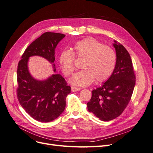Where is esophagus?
I'll return each mask as SVG.
<instances>
[{
	"label": "esophagus",
	"instance_id": "1",
	"mask_svg": "<svg viewBox=\"0 0 153 153\" xmlns=\"http://www.w3.org/2000/svg\"><path fill=\"white\" fill-rule=\"evenodd\" d=\"M81 88L80 87H71V91L72 92H76V91H80Z\"/></svg>",
	"mask_w": 153,
	"mask_h": 153
}]
</instances>
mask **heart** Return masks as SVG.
<instances>
[{"label": "heart", "mask_w": 153, "mask_h": 153, "mask_svg": "<svg viewBox=\"0 0 153 153\" xmlns=\"http://www.w3.org/2000/svg\"><path fill=\"white\" fill-rule=\"evenodd\" d=\"M84 59L83 70L75 74L70 80L72 85L84 87L93 83L106 80L112 75L116 64V54L108 46L93 38L78 41L73 51L63 50L59 57V64L66 76L71 75L75 69V57Z\"/></svg>", "instance_id": "1"}]
</instances>
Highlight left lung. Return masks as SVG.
Wrapping results in <instances>:
<instances>
[{"label":"left lung","instance_id":"obj_1","mask_svg":"<svg viewBox=\"0 0 153 153\" xmlns=\"http://www.w3.org/2000/svg\"><path fill=\"white\" fill-rule=\"evenodd\" d=\"M116 64L108 79L92 91L87 103L89 112L101 121H108L117 117L131 100L135 85V76L130 55L123 46L114 41Z\"/></svg>","mask_w":153,"mask_h":153}]
</instances>
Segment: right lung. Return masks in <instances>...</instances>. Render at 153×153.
<instances>
[{
	"instance_id": "obj_1",
	"label": "right lung",
	"mask_w": 153,
	"mask_h": 153,
	"mask_svg": "<svg viewBox=\"0 0 153 153\" xmlns=\"http://www.w3.org/2000/svg\"><path fill=\"white\" fill-rule=\"evenodd\" d=\"M66 36L45 32L26 48L17 69L18 100L30 116L39 122L48 123L57 119L66 107V98L71 87L59 74H55V49ZM40 56L53 64L55 74L46 80L34 79L28 71L30 56Z\"/></svg>"
}]
</instances>
